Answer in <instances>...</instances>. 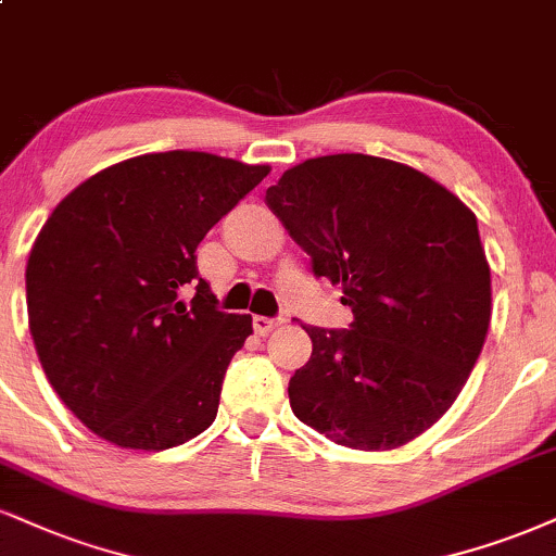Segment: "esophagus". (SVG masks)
I'll list each match as a JSON object with an SVG mask.
<instances>
[{
  "label": "esophagus",
  "instance_id": "esophagus-1",
  "mask_svg": "<svg viewBox=\"0 0 556 556\" xmlns=\"http://www.w3.org/2000/svg\"><path fill=\"white\" fill-rule=\"evenodd\" d=\"M282 324V318H266V316H253V331L258 333V337H266V333L277 329V326Z\"/></svg>",
  "mask_w": 556,
  "mask_h": 556
}]
</instances>
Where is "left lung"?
Masks as SVG:
<instances>
[{"instance_id": "1", "label": "left lung", "mask_w": 556, "mask_h": 556, "mask_svg": "<svg viewBox=\"0 0 556 556\" xmlns=\"http://www.w3.org/2000/svg\"><path fill=\"white\" fill-rule=\"evenodd\" d=\"M266 204L342 285L350 329L305 326L311 359L290 380L300 422L354 451L419 438L458 399L492 318L477 214L438 180L386 157H313Z\"/></svg>"}]
</instances>
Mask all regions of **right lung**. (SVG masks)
I'll return each mask as SVG.
<instances>
[{"mask_svg": "<svg viewBox=\"0 0 556 556\" xmlns=\"http://www.w3.org/2000/svg\"><path fill=\"white\" fill-rule=\"evenodd\" d=\"M269 170L152 152L83 180L46 219L25 269L30 337L53 391L98 438L165 451L214 422L253 326L217 311L193 253Z\"/></svg>", "mask_w": 556, "mask_h": 556, "instance_id": "add662e5", "label": "right lung"}]
</instances>
